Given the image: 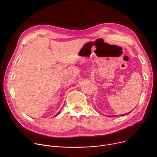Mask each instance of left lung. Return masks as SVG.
I'll use <instances>...</instances> for the list:
<instances>
[{
    "mask_svg": "<svg viewBox=\"0 0 157 157\" xmlns=\"http://www.w3.org/2000/svg\"><path fill=\"white\" fill-rule=\"evenodd\" d=\"M131 111H130V112H131ZM130 112H129V113H127V114H123V115H125V114H128V113H130Z\"/></svg>",
    "mask_w": 157,
    "mask_h": 157,
    "instance_id": "8db88e82",
    "label": "left lung"
}]
</instances>
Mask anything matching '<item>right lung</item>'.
<instances>
[{
    "label": "right lung",
    "instance_id": "obj_1",
    "mask_svg": "<svg viewBox=\"0 0 157 157\" xmlns=\"http://www.w3.org/2000/svg\"><path fill=\"white\" fill-rule=\"evenodd\" d=\"M59 113H60V112H59ZM59 113H58V114H56V115H58V114H59Z\"/></svg>",
    "mask_w": 157,
    "mask_h": 157
}]
</instances>
